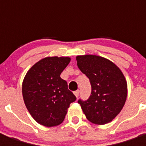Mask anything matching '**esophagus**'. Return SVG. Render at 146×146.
<instances>
[{"label":"esophagus","mask_w":146,"mask_h":146,"mask_svg":"<svg viewBox=\"0 0 146 146\" xmlns=\"http://www.w3.org/2000/svg\"><path fill=\"white\" fill-rule=\"evenodd\" d=\"M74 95H75L76 98L79 97V96H80V90H76V91L74 92Z\"/></svg>","instance_id":"34e87169"}]
</instances>
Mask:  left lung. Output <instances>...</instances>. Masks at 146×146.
Masks as SVG:
<instances>
[{"instance_id": "8db88e82", "label": "left lung", "mask_w": 146, "mask_h": 146, "mask_svg": "<svg viewBox=\"0 0 146 146\" xmlns=\"http://www.w3.org/2000/svg\"><path fill=\"white\" fill-rule=\"evenodd\" d=\"M77 66L89 78L91 96L80 99L86 118L96 124L111 122L122 110L127 96V84L120 69L111 60L96 55L77 56Z\"/></svg>"}]
</instances>
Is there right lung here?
Wrapping results in <instances>:
<instances>
[{"label":"right lung","instance_id":"add662e5","mask_svg":"<svg viewBox=\"0 0 146 146\" xmlns=\"http://www.w3.org/2000/svg\"><path fill=\"white\" fill-rule=\"evenodd\" d=\"M70 61L67 57H49L34 64L23 82V96L34 120L50 127L60 124L76 98L60 74Z\"/></svg>","mask_w":146,"mask_h":146}]
</instances>
